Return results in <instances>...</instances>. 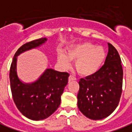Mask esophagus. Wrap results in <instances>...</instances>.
Listing matches in <instances>:
<instances>
[{
	"mask_svg": "<svg viewBox=\"0 0 132 132\" xmlns=\"http://www.w3.org/2000/svg\"><path fill=\"white\" fill-rule=\"evenodd\" d=\"M75 80V78L74 77H73L72 76H70L69 77V82H71V81H73Z\"/></svg>",
	"mask_w": 132,
	"mask_h": 132,
	"instance_id": "esophagus-1",
	"label": "esophagus"
}]
</instances>
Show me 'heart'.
I'll list each match as a JSON object with an SVG mask.
<instances>
[{
	"label": "heart",
	"mask_w": 132,
	"mask_h": 132,
	"mask_svg": "<svg viewBox=\"0 0 132 132\" xmlns=\"http://www.w3.org/2000/svg\"><path fill=\"white\" fill-rule=\"evenodd\" d=\"M106 57V51L103 47L96 46L89 42H82L69 47L66 55L59 54L58 62L63 68H68L70 61H75V69L80 76H90L99 71Z\"/></svg>",
	"instance_id": "obj_1"
}]
</instances>
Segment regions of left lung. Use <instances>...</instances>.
<instances>
[{"mask_svg":"<svg viewBox=\"0 0 132 132\" xmlns=\"http://www.w3.org/2000/svg\"><path fill=\"white\" fill-rule=\"evenodd\" d=\"M108 46L104 65L97 73L79 81L78 107L84 116L94 120L110 116L118 106L122 94L121 59L111 44Z\"/></svg>","mask_w":132,"mask_h":132,"instance_id":"8db88e82","label":"left lung"}]
</instances>
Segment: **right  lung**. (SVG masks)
Here are the masks:
<instances>
[{"label":"right lung","mask_w":132,"mask_h":132,"mask_svg":"<svg viewBox=\"0 0 132 132\" xmlns=\"http://www.w3.org/2000/svg\"><path fill=\"white\" fill-rule=\"evenodd\" d=\"M46 38L23 45L14 54L10 70L12 98L21 114L32 120L46 119L56 111L61 103V96L68 83L69 74L47 69L38 78L26 83L17 74V56L25 52L37 48L46 43Z\"/></svg>","instance_id":"obj_1"}]
</instances>
